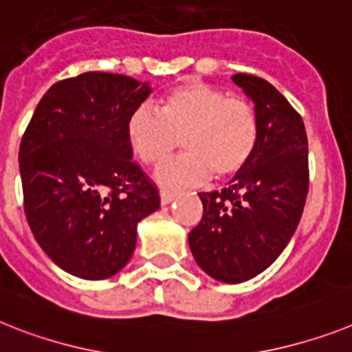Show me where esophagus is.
<instances>
[{
    "label": "esophagus",
    "mask_w": 352,
    "mask_h": 352,
    "mask_svg": "<svg viewBox=\"0 0 352 352\" xmlns=\"http://www.w3.org/2000/svg\"><path fill=\"white\" fill-rule=\"evenodd\" d=\"M159 197H161L162 206H168V204L175 200V193H171V191H166V190H162L161 193H159Z\"/></svg>",
    "instance_id": "obj_1"
}]
</instances>
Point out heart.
Listing matches in <instances>:
<instances>
[{
	"instance_id": "b5f03b06",
	"label": "heart",
	"mask_w": 352,
	"mask_h": 352,
	"mask_svg": "<svg viewBox=\"0 0 352 352\" xmlns=\"http://www.w3.org/2000/svg\"><path fill=\"white\" fill-rule=\"evenodd\" d=\"M126 143L144 164L155 166L181 146L186 155L155 170L153 179L168 188L232 179L245 170L259 143L256 107L240 96L188 80L159 102V116L138 109L125 126Z\"/></svg>"
}]
</instances>
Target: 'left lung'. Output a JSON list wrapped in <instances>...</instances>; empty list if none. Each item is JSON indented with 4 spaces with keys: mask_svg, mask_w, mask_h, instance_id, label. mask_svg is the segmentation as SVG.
Segmentation results:
<instances>
[{
    "mask_svg": "<svg viewBox=\"0 0 352 352\" xmlns=\"http://www.w3.org/2000/svg\"><path fill=\"white\" fill-rule=\"evenodd\" d=\"M259 118V143L227 188L199 193L202 220L190 232L195 261L227 285L249 281L279 258L302 217L308 195V138L302 118L259 76H232Z\"/></svg>",
    "mask_w": 352,
    "mask_h": 352,
    "instance_id": "8db88e82",
    "label": "left lung"
}]
</instances>
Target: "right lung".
I'll return each instance as SVG.
<instances>
[{"label": "right lung", "mask_w": 352, "mask_h": 352, "mask_svg": "<svg viewBox=\"0 0 352 352\" xmlns=\"http://www.w3.org/2000/svg\"><path fill=\"white\" fill-rule=\"evenodd\" d=\"M148 82L89 71L53 84L19 146L25 212L58 268L100 281L131 261L159 193L132 161L125 126Z\"/></svg>", "instance_id": "add662e5"}]
</instances>
